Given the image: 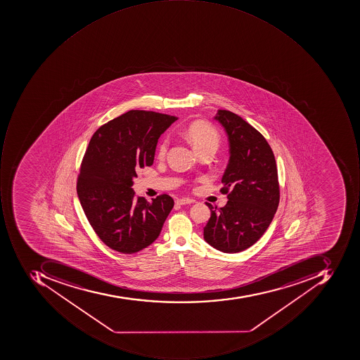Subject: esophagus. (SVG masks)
Instances as JSON below:
<instances>
[{"label":"esophagus","instance_id":"1","mask_svg":"<svg viewBox=\"0 0 360 360\" xmlns=\"http://www.w3.org/2000/svg\"><path fill=\"white\" fill-rule=\"evenodd\" d=\"M176 203L179 205H191L193 203V200L189 199V198H181V199L176 200Z\"/></svg>","mask_w":360,"mask_h":360}]
</instances>
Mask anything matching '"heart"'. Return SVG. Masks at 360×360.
<instances>
[{
  "instance_id": "1",
  "label": "heart",
  "mask_w": 360,
  "mask_h": 360,
  "mask_svg": "<svg viewBox=\"0 0 360 360\" xmlns=\"http://www.w3.org/2000/svg\"><path fill=\"white\" fill-rule=\"evenodd\" d=\"M185 136L191 141L195 151L210 148V147L217 149L219 147V136L217 131L213 127L203 124V123H195V124L191 125L188 129H186ZM167 147H169V139L165 136L158 146V155L160 158L165 157Z\"/></svg>"
}]
</instances>
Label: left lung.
Listing matches in <instances>:
<instances>
[{
    "instance_id": "8db88e82",
    "label": "left lung",
    "mask_w": 360,
    "mask_h": 360,
    "mask_svg": "<svg viewBox=\"0 0 360 360\" xmlns=\"http://www.w3.org/2000/svg\"><path fill=\"white\" fill-rule=\"evenodd\" d=\"M225 129L229 161L221 177L225 207L205 203L211 217L203 238L214 249L238 253L253 245L271 225L279 205L275 155L263 135L243 117L219 110L213 117Z\"/></svg>"
}]
</instances>
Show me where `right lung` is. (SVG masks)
Masks as SVG:
<instances>
[{"label":"right lung","mask_w":360,"mask_h":360,"mask_svg":"<svg viewBox=\"0 0 360 360\" xmlns=\"http://www.w3.org/2000/svg\"><path fill=\"white\" fill-rule=\"evenodd\" d=\"M174 115L131 110L99 127L81 165L77 193L83 211L101 241L115 251L132 254L160 235L174 201L158 195L148 202L135 197L137 172L153 165L158 139Z\"/></svg>","instance_id":"add662e5"}]
</instances>
